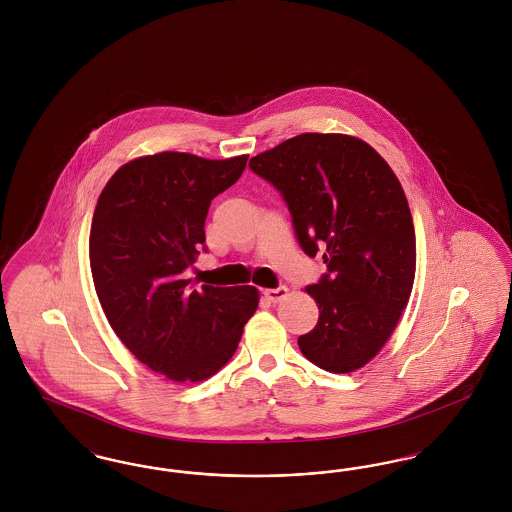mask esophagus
Returning <instances> with one entry per match:
<instances>
[{"label": "esophagus", "mask_w": 512, "mask_h": 512, "mask_svg": "<svg viewBox=\"0 0 512 512\" xmlns=\"http://www.w3.org/2000/svg\"><path fill=\"white\" fill-rule=\"evenodd\" d=\"M286 295H288V288H286V286H278V288L265 290V297H267L268 301H272V303H278V301L286 299Z\"/></svg>", "instance_id": "esophagus-1"}]
</instances>
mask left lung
I'll return each mask as SVG.
<instances>
[{"instance_id":"obj_1","label":"left lung","mask_w":512,"mask_h":512,"mask_svg":"<svg viewBox=\"0 0 512 512\" xmlns=\"http://www.w3.org/2000/svg\"><path fill=\"white\" fill-rule=\"evenodd\" d=\"M249 169L280 192L301 249L326 265L307 286L320 315L299 336L301 353L336 374L365 366L413 290V217L397 176L363 140L315 132L251 157Z\"/></svg>"}]
</instances>
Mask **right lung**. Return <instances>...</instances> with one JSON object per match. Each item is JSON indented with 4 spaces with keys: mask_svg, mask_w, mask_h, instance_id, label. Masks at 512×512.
I'll return each mask as SVG.
<instances>
[{
    "mask_svg": "<svg viewBox=\"0 0 512 512\" xmlns=\"http://www.w3.org/2000/svg\"><path fill=\"white\" fill-rule=\"evenodd\" d=\"M247 155L211 161L163 151L122 165L99 195L90 267L99 303L132 355L174 382H201L230 361L259 305L253 286L184 280L205 245L211 201Z\"/></svg>",
    "mask_w": 512,
    "mask_h": 512,
    "instance_id": "1",
    "label": "right lung"
}]
</instances>
